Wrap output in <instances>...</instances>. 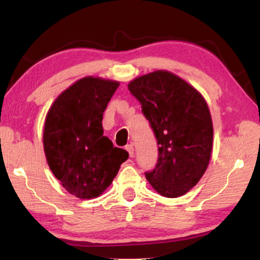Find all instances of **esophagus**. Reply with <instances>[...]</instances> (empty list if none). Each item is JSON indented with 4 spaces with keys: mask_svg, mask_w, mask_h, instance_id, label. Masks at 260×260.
Masks as SVG:
<instances>
[{
    "mask_svg": "<svg viewBox=\"0 0 260 260\" xmlns=\"http://www.w3.org/2000/svg\"><path fill=\"white\" fill-rule=\"evenodd\" d=\"M125 149L127 150V152H128L129 157H133L134 156V147H133V144H132V143L127 144Z\"/></svg>",
    "mask_w": 260,
    "mask_h": 260,
    "instance_id": "esophagus-1",
    "label": "esophagus"
}]
</instances>
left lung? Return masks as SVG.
Segmentation results:
<instances>
[{
    "mask_svg": "<svg viewBox=\"0 0 260 260\" xmlns=\"http://www.w3.org/2000/svg\"><path fill=\"white\" fill-rule=\"evenodd\" d=\"M128 89L142 105L158 143V162L146 173L147 180L161 196L184 195L211 159L213 125L208 103L195 87L166 70L133 79Z\"/></svg>",
    "mask_w": 260,
    "mask_h": 260,
    "instance_id": "obj_1",
    "label": "left lung"
}]
</instances>
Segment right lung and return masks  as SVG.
<instances>
[{
  "label": "right lung",
  "mask_w": 260,
  "mask_h": 260,
  "mask_svg": "<svg viewBox=\"0 0 260 260\" xmlns=\"http://www.w3.org/2000/svg\"><path fill=\"white\" fill-rule=\"evenodd\" d=\"M118 87L116 80L81 78L61 91L47 112V162L65 190L78 199L102 195L128 158L103 135V112Z\"/></svg>",
  "instance_id": "obj_1"
}]
</instances>
